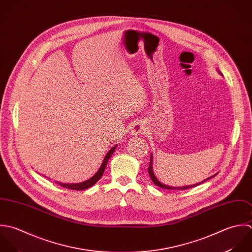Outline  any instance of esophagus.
I'll return each mask as SVG.
<instances>
[{"instance_id": "esophagus-1", "label": "esophagus", "mask_w": 252, "mask_h": 252, "mask_svg": "<svg viewBox=\"0 0 252 252\" xmlns=\"http://www.w3.org/2000/svg\"><path fill=\"white\" fill-rule=\"evenodd\" d=\"M146 128L144 126V124H142L141 122H137L133 125L132 129H131V133L133 136H138V135H141L145 132Z\"/></svg>"}]
</instances>
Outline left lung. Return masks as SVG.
<instances>
[{
    "instance_id": "1",
    "label": "left lung",
    "mask_w": 252,
    "mask_h": 252,
    "mask_svg": "<svg viewBox=\"0 0 252 252\" xmlns=\"http://www.w3.org/2000/svg\"><path fill=\"white\" fill-rule=\"evenodd\" d=\"M152 160H153V157H151V162H150V166L148 168V171H149V174H150V177H151V179L153 180V182L157 185V186H158V187H160V188H162V189H190V188H193V187H195V186H198V185H200L201 183H204V182H206L207 180H209V179H211V178H213V177H215V175H213V176H211V177H209V178H207L206 180H204V181H202V182H200V183H197V184H194V185H191V186H186V187H177V188H174V187H169V186H166V185H163L162 183H160L157 178H156V176H155V174H154V171H153V162H152ZM217 175V174H216Z\"/></svg>"
}]
</instances>
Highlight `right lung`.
I'll return each mask as SVG.
<instances>
[{
  "mask_svg": "<svg viewBox=\"0 0 252 252\" xmlns=\"http://www.w3.org/2000/svg\"><path fill=\"white\" fill-rule=\"evenodd\" d=\"M115 149H116V146H114L112 149L109 150V152L106 154V156H105V158H104V159H103V161H102V164L100 165L98 171H97L91 179H89V180H87V181H85V182H82V183H79V184H63V183H59V182H57V183H58L60 186L65 188V189H75V190H83V189L91 188L92 186H94V185L101 178V176H102V174H103V171H104V169L106 167V164H107V162H108V159H109L110 157L112 156V154H113V152L115 151Z\"/></svg>",
  "mask_w": 252,
  "mask_h": 252,
  "instance_id": "1",
  "label": "right lung"
}]
</instances>
